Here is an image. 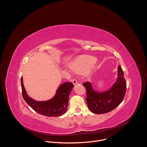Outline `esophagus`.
Returning <instances> with one entry per match:
<instances>
[{"mask_svg": "<svg viewBox=\"0 0 147 147\" xmlns=\"http://www.w3.org/2000/svg\"><path fill=\"white\" fill-rule=\"evenodd\" d=\"M72 82H73V84L74 85H76V84H77L78 83L77 80L75 79V78H73V79H72Z\"/></svg>", "mask_w": 147, "mask_h": 147, "instance_id": "34e87169", "label": "esophagus"}]
</instances>
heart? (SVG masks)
Instances as JSON below:
<instances>
[{"label":"heart","instance_id":"b5f03b06","mask_svg":"<svg viewBox=\"0 0 147 147\" xmlns=\"http://www.w3.org/2000/svg\"><path fill=\"white\" fill-rule=\"evenodd\" d=\"M96 61V58L88 55H82L76 58L72 61L70 67L76 73H81L90 68ZM90 70L87 71V74H90Z\"/></svg>","mask_w":147,"mask_h":147}]
</instances>
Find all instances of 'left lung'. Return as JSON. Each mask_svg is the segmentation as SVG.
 I'll return each instance as SVG.
<instances>
[{
  "mask_svg": "<svg viewBox=\"0 0 147 147\" xmlns=\"http://www.w3.org/2000/svg\"><path fill=\"white\" fill-rule=\"evenodd\" d=\"M83 86L87 91L86 101L88 108L95 114L107 113L113 111L123 101L126 91V81L120 66L118 67L116 81L108 90L95 91L90 82L83 83Z\"/></svg>",
  "mask_w": 147,
  "mask_h": 147,
  "instance_id": "8db88e82",
  "label": "left lung"
}]
</instances>
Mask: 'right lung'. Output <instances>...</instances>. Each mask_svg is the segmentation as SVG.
Segmentation results:
<instances>
[{
  "instance_id": "1",
  "label": "right lung",
  "mask_w": 147,
  "mask_h": 147,
  "mask_svg": "<svg viewBox=\"0 0 147 147\" xmlns=\"http://www.w3.org/2000/svg\"><path fill=\"white\" fill-rule=\"evenodd\" d=\"M23 81L22 77L21 82L23 97L35 112L48 117H57L65 113L69 103V96L74 87L73 83L67 82L60 86L52 99L45 101H37L28 95Z\"/></svg>"
}]
</instances>
